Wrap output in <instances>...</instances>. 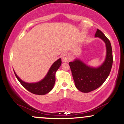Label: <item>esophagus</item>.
<instances>
[{
	"mask_svg": "<svg viewBox=\"0 0 124 124\" xmlns=\"http://www.w3.org/2000/svg\"><path fill=\"white\" fill-rule=\"evenodd\" d=\"M61 58H62V62H68L70 60V57L69 55L68 54H63L61 55Z\"/></svg>",
	"mask_w": 124,
	"mask_h": 124,
	"instance_id": "obj_1",
	"label": "esophagus"
}]
</instances>
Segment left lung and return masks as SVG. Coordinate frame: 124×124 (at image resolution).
Masks as SVG:
<instances>
[{
  "mask_svg": "<svg viewBox=\"0 0 124 124\" xmlns=\"http://www.w3.org/2000/svg\"><path fill=\"white\" fill-rule=\"evenodd\" d=\"M95 36L101 39L106 44V56L102 65L93 68L78 59L69 63L76 86L85 93L92 91L103 84L109 75L113 65L112 48L109 40L99 29H97Z\"/></svg>",
  "mask_w": 124,
  "mask_h": 124,
  "instance_id": "1",
  "label": "left lung"
}]
</instances>
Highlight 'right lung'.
Returning <instances> with one entry per match:
<instances>
[{
	"instance_id": "add662e5",
	"label": "right lung",
	"mask_w": 124,
	"mask_h": 124,
	"mask_svg": "<svg viewBox=\"0 0 124 124\" xmlns=\"http://www.w3.org/2000/svg\"><path fill=\"white\" fill-rule=\"evenodd\" d=\"M61 63L62 61L59 58L52 65L45 77L41 81L35 83H28L22 81L15 73L14 70V72L19 83L28 91L36 95H43L48 93L53 89L55 82L56 71L59 68Z\"/></svg>"
}]
</instances>
